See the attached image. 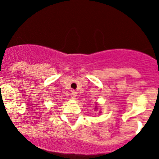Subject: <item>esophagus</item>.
I'll return each mask as SVG.
<instances>
[{
  "label": "esophagus",
  "instance_id": "1",
  "mask_svg": "<svg viewBox=\"0 0 159 159\" xmlns=\"http://www.w3.org/2000/svg\"><path fill=\"white\" fill-rule=\"evenodd\" d=\"M76 91H71V98L73 99H75V98H76Z\"/></svg>",
  "mask_w": 159,
  "mask_h": 159
}]
</instances>
